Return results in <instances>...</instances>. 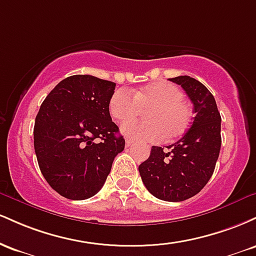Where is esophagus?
I'll use <instances>...</instances> for the list:
<instances>
[{"label": "esophagus", "instance_id": "34e87169", "mask_svg": "<svg viewBox=\"0 0 256 256\" xmlns=\"http://www.w3.org/2000/svg\"><path fill=\"white\" fill-rule=\"evenodd\" d=\"M132 144H134V142H132L131 140H128H128H125V146H126V148H128V146H131Z\"/></svg>", "mask_w": 256, "mask_h": 256}]
</instances>
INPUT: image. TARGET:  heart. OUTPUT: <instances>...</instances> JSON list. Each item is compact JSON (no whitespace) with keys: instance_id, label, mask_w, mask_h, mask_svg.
Listing matches in <instances>:
<instances>
[{"instance_id":"obj_1","label":"heart","mask_w":256,"mask_h":256,"mask_svg":"<svg viewBox=\"0 0 256 256\" xmlns=\"http://www.w3.org/2000/svg\"><path fill=\"white\" fill-rule=\"evenodd\" d=\"M131 94L116 90L110 100V113L118 122H128L146 108V120L122 124V132L134 140H174L185 134L192 120V112L183 101V92L168 82L146 84Z\"/></svg>"}]
</instances>
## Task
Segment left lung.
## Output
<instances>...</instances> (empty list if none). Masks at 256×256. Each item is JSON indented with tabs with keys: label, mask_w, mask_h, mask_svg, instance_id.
<instances>
[{
	"label": "left lung",
	"mask_w": 256,
	"mask_h": 256,
	"mask_svg": "<svg viewBox=\"0 0 256 256\" xmlns=\"http://www.w3.org/2000/svg\"><path fill=\"white\" fill-rule=\"evenodd\" d=\"M170 80L180 85L194 104V120L180 140L167 146H152L150 156L138 167L143 184L155 198L180 202L198 194L208 183L219 158L222 116L210 91L189 76Z\"/></svg>",
	"instance_id": "8db88e82"
}]
</instances>
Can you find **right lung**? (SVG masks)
<instances>
[{"mask_svg": "<svg viewBox=\"0 0 256 256\" xmlns=\"http://www.w3.org/2000/svg\"><path fill=\"white\" fill-rule=\"evenodd\" d=\"M116 83L89 74L64 78L46 96L36 116L34 152L43 177L70 200L98 194L125 140L112 122Z\"/></svg>", "mask_w": 256, "mask_h": 256, "instance_id": "1", "label": "right lung"}]
</instances>
